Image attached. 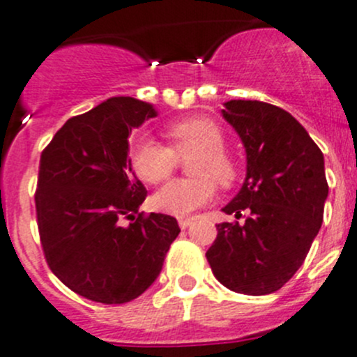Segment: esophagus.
Here are the masks:
<instances>
[{"instance_id": "obj_1", "label": "esophagus", "mask_w": 357, "mask_h": 357, "mask_svg": "<svg viewBox=\"0 0 357 357\" xmlns=\"http://www.w3.org/2000/svg\"><path fill=\"white\" fill-rule=\"evenodd\" d=\"M192 218H179L178 220V223H179V227L181 228H186V227H190V225H192Z\"/></svg>"}]
</instances>
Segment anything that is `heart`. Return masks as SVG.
<instances>
[{"label":"heart","instance_id":"b5f03b06","mask_svg":"<svg viewBox=\"0 0 357 357\" xmlns=\"http://www.w3.org/2000/svg\"><path fill=\"white\" fill-rule=\"evenodd\" d=\"M169 146L139 137L130 150V164L137 178L150 185L165 181L179 167L190 164L192 179H176L158 190L151 199L157 211L172 216H186L200 209L216 195V183L223 188L237 178V165L225 151V134L214 120L197 116L169 123L164 130Z\"/></svg>","mask_w":357,"mask_h":357}]
</instances>
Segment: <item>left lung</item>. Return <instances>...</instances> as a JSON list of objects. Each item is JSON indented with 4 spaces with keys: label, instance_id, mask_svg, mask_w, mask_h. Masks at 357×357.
<instances>
[{
    "label": "left lung",
    "instance_id": "1",
    "mask_svg": "<svg viewBox=\"0 0 357 357\" xmlns=\"http://www.w3.org/2000/svg\"><path fill=\"white\" fill-rule=\"evenodd\" d=\"M223 116L241 136L248 174L223 207L244 223L216 225L206 258L214 278L244 295H268L295 275L323 223L328 181L324 157L282 108L261 101L225 102Z\"/></svg>",
    "mask_w": 357,
    "mask_h": 357
}]
</instances>
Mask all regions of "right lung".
Returning <instances> with one entry per match:
<instances>
[{
	"instance_id": "right-lung-1",
	"label": "right lung",
	"mask_w": 357,
	"mask_h": 357,
	"mask_svg": "<svg viewBox=\"0 0 357 357\" xmlns=\"http://www.w3.org/2000/svg\"><path fill=\"white\" fill-rule=\"evenodd\" d=\"M153 116L148 102L112 98L69 119L41 151L34 204L45 259L92 302L143 295L179 234L176 218L137 213L146 188L130 167L127 137Z\"/></svg>"
}]
</instances>
